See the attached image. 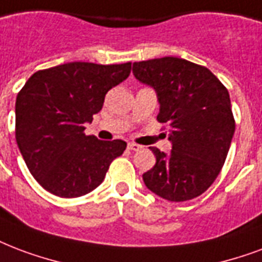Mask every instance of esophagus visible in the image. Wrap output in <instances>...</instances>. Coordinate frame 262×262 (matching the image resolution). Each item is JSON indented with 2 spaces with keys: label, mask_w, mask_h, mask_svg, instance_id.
I'll list each match as a JSON object with an SVG mask.
<instances>
[{
  "label": "esophagus",
  "mask_w": 262,
  "mask_h": 262,
  "mask_svg": "<svg viewBox=\"0 0 262 262\" xmlns=\"http://www.w3.org/2000/svg\"><path fill=\"white\" fill-rule=\"evenodd\" d=\"M127 148L130 149V151H140V149H141V145L136 144V143H129V144H127Z\"/></svg>",
  "instance_id": "1"
}]
</instances>
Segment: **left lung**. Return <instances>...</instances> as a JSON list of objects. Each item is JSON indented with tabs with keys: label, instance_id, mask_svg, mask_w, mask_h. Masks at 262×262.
Here are the masks:
<instances>
[{
	"label": "left lung",
	"instance_id": "left-lung-1",
	"mask_svg": "<svg viewBox=\"0 0 262 262\" xmlns=\"http://www.w3.org/2000/svg\"><path fill=\"white\" fill-rule=\"evenodd\" d=\"M133 74L157 91V119L173 144L169 155L149 147L157 163L143 174L144 184L170 202L202 195L221 171L235 132L228 89L205 66L171 56L136 61Z\"/></svg>",
	"mask_w": 262,
	"mask_h": 262
}]
</instances>
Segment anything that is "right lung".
Instances as JSON below:
<instances>
[{"label": "right lung", "instance_id": "right-lung-1", "mask_svg": "<svg viewBox=\"0 0 262 262\" xmlns=\"http://www.w3.org/2000/svg\"><path fill=\"white\" fill-rule=\"evenodd\" d=\"M132 63L73 61L34 73L16 97V143L30 173L48 192L77 198L99 187L122 155L123 140L83 133L111 88L129 77Z\"/></svg>", "mask_w": 262, "mask_h": 262}]
</instances>
